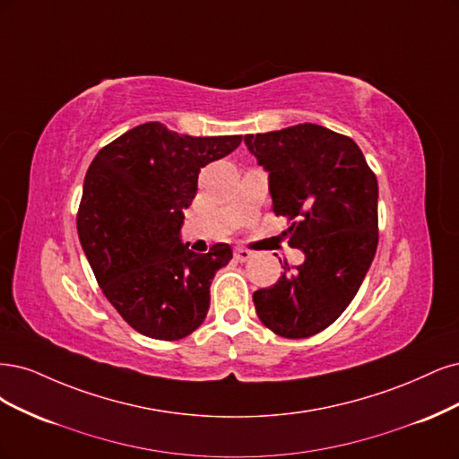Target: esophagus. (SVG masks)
<instances>
[{"mask_svg":"<svg viewBox=\"0 0 459 459\" xmlns=\"http://www.w3.org/2000/svg\"><path fill=\"white\" fill-rule=\"evenodd\" d=\"M234 257H236V261H240V263H244V261H247V259H251V257H254V254H251V251H249V249L238 247V249H234Z\"/></svg>","mask_w":459,"mask_h":459,"instance_id":"esophagus-1","label":"esophagus"}]
</instances>
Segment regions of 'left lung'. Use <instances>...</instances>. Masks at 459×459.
Returning <instances> with one entry per match:
<instances>
[{
	"label": "left lung",
	"mask_w": 459,
	"mask_h": 459,
	"mask_svg": "<svg viewBox=\"0 0 459 459\" xmlns=\"http://www.w3.org/2000/svg\"><path fill=\"white\" fill-rule=\"evenodd\" d=\"M269 171L273 212L291 221L290 246L305 261L254 293L259 320L276 335L310 337L357 295L377 249V179L351 137L316 124L246 135ZM282 263V261H280Z\"/></svg>",
	"instance_id": "left-lung-1"
}]
</instances>
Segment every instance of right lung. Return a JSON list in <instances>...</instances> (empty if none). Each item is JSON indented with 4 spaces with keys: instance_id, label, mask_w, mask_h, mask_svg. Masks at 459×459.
Wrapping results in <instances>:
<instances>
[{
    "instance_id": "right-lung-1",
    "label": "right lung",
    "mask_w": 459,
    "mask_h": 459,
    "mask_svg": "<svg viewBox=\"0 0 459 459\" xmlns=\"http://www.w3.org/2000/svg\"><path fill=\"white\" fill-rule=\"evenodd\" d=\"M242 135L190 137L149 122L100 149L85 173L78 210L82 247L105 298L139 333L177 342L210 308L229 244L195 254L181 242L198 173L238 149Z\"/></svg>"
}]
</instances>
